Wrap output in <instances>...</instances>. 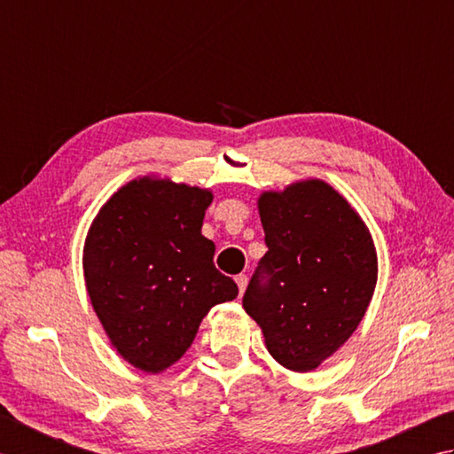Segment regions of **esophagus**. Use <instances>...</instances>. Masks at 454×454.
I'll list each match as a JSON object with an SVG mask.
<instances>
[{
	"label": "esophagus",
	"mask_w": 454,
	"mask_h": 454,
	"mask_svg": "<svg viewBox=\"0 0 454 454\" xmlns=\"http://www.w3.org/2000/svg\"><path fill=\"white\" fill-rule=\"evenodd\" d=\"M235 280H237V286H239V292H240V294H243V292H245V288H247V282H248V278H247V274H239Z\"/></svg>",
	"instance_id": "34e87169"
}]
</instances>
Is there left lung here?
Segmentation results:
<instances>
[{
  "label": "left lung",
  "instance_id": "obj_1",
  "mask_svg": "<svg viewBox=\"0 0 454 454\" xmlns=\"http://www.w3.org/2000/svg\"><path fill=\"white\" fill-rule=\"evenodd\" d=\"M266 254L243 295L268 353L309 372L353 335L376 286L368 229L325 182L309 180L258 200Z\"/></svg>",
  "mask_w": 454,
  "mask_h": 454
}]
</instances>
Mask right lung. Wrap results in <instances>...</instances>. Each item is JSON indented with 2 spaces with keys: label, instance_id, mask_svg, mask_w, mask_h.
Here are the masks:
<instances>
[{
  "label": "right lung",
  "instance_id": "obj_1",
  "mask_svg": "<svg viewBox=\"0 0 454 454\" xmlns=\"http://www.w3.org/2000/svg\"><path fill=\"white\" fill-rule=\"evenodd\" d=\"M211 198L186 184L135 180L111 196L88 233L91 305L117 353L145 372L174 364L207 311L239 294L201 235Z\"/></svg>",
  "mask_w": 454,
  "mask_h": 454
}]
</instances>
